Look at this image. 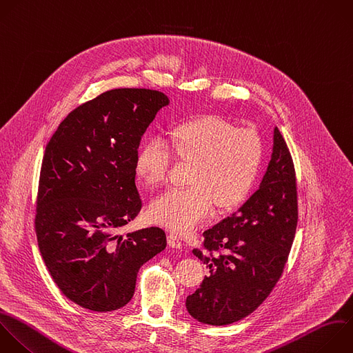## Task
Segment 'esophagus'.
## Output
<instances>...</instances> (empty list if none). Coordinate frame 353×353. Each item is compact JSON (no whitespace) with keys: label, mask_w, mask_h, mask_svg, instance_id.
<instances>
[{"label":"esophagus","mask_w":353,"mask_h":353,"mask_svg":"<svg viewBox=\"0 0 353 353\" xmlns=\"http://www.w3.org/2000/svg\"><path fill=\"white\" fill-rule=\"evenodd\" d=\"M167 240H168V245H170V247H172V248H178V250H181V248H182L181 239H179L175 233H168Z\"/></svg>","instance_id":"esophagus-1"}]
</instances>
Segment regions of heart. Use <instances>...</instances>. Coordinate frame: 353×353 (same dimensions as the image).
<instances>
[{
    "label": "heart",
    "mask_w": 353,
    "mask_h": 353,
    "mask_svg": "<svg viewBox=\"0 0 353 353\" xmlns=\"http://www.w3.org/2000/svg\"><path fill=\"white\" fill-rule=\"evenodd\" d=\"M263 141L254 128L237 125L221 116L207 114L176 125L168 143L148 141L137 156V174L150 188L163 185L172 154L192 164L182 189H170L156 197L149 215L176 233L194 229L211 211H230L251 193L263 161Z\"/></svg>",
    "instance_id": "heart-1"
}]
</instances>
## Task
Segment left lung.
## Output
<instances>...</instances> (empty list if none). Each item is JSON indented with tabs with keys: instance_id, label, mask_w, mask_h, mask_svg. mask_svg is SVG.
I'll return each mask as SVG.
<instances>
[{
	"instance_id": "8db88e82",
	"label": "left lung",
	"mask_w": 353,
	"mask_h": 353,
	"mask_svg": "<svg viewBox=\"0 0 353 353\" xmlns=\"http://www.w3.org/2000/svg\"><path fill=\"white\" fill-rule=\"evenodd\" d=\"M273 153L259 189L234 212L203 233L193 254L208 268L186 298L199 321L225 325L252 313L283 274L298 222L294 161L277 128Z\"/></svg>"
}]
</instances>
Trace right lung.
<instances>
[{
    "mask_svg": "<svg viewBox=\"0 0 353 353\" xmlns=\"http://www.w3.org/2000/svg\"><path fill=\"white\" fill-rule=\"evenodd\" d=\"M165 105L154 90L106 91L72 110L46 146L34 215L39 248L59 290L85 309L128 303L139 268L167 245L157 226L119 234L142 208L138 149Z\"/></svg>",
    "mask_w": 353,
    "mask_h": 353,
    "instance_id": "1",
    "label": "right lung"
}]
</instances>
